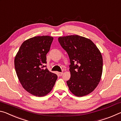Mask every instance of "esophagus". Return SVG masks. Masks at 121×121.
<instances>
[{
	"mask_svg": "<svg viewBox=\"0 0 121 121\" xmlns=\"http://www.w3.org/2000/svg\"><path fill=\"white\" fill-rule=\"evenodd\" d=\"M58 74L59 76H61L63 75V73H60V72H59L58 73Z\"/></svg>",
	"mask_w": 121,
	"mask_h": 121,
	"instance_id": "esophagus-1",
	"label": "esophagus"
}]
</instances>
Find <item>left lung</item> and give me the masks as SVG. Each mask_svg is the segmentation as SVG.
I'll use <instances>...</instances> for the list:
<instances>
[{
  "mask_svg": "<svg viewBox=\"0 0 121 121\" xmlns=\"http://www.w3.org/2000/svg\"><path fill=\"white\" fill-rule=\"evenodd\" d=\"M58 40L70 60L71 76L67 81L70 91L77 97L92 92L102 73L103 61L99 49L89 39L78 35L60 37Z\"/></svg>",
  "mask_w": 121,
  "mask_h": 121,
  "instance_id": "left-lung-1",
  "label": "left lung"
}]
</instances>
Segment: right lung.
Returning a JSON list of instances; mask_svg holds the SVG:
<instances>
[{
    "label": "right lung",
    "mask_w": 121,
    "mask_h": 121,
    "mask_svg": "<svg viewBox=\"0 0 121 121\" xmlns=\"http://www.w3.org/2000/svg\"><path fill=\"white\" fill-rule=\"evenodd\" d=\"M53 38L36 36L22 43L14 60L16 74L22 86L28 92L42 97L52 90L58 78L46 68V54Z\"/></svg>",
    "instance_id": "obj_1"
}]
</instances>
